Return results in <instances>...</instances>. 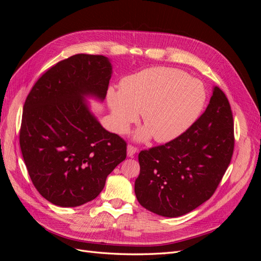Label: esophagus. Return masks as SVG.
<instances>
[{"instance_id": "1", "label": "esophagus", "mask_w": 261, "mask_h": 261, "mask_svg": "<svg viewBox=\"0 0 261 261\" xmlns=\"http://www.w3.org/2000/svg\"><path fill=\"white\" fill-rule=\"evenodd\" d=\"M137 151H138V149L136 147H134L133 145L127 146V155L128 156H133Z\"/></svg>"}]
</instances>
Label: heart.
<instances>
[{"label": "heart", "mask_w": 261, "mask_h": 261, "mask_svg": "<svg viewBox=\"0 0 261 261\" xmlns=\"http://www.w3.org/2000/svg\"><path fill=\"white\" fill-rule=\"evenodd\" d=\"M206 89L195 78L176 68L150 67L124 78L120 91L109 89L108 105L113 127L125 133L138 113L146 127L136 134L139 140L153 135L169 143L192 127L206 103Z\"/></svg>", "instance_id": "b5f03b06"}]
</instances>
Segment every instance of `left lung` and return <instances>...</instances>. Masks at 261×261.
<instances>
[{
  "label": "left lung",
  "instance_id": "left-lung-1",
  "mask_svg": "<svg viewBox=\"0 0 261 261\" xmlns=\"http://www.w3.org/2000/svg\"><path fill=\"white\" fill-rule=\"evenodd\" d=\"M232 110L213 87L201 116L183 135L138 154V202L155 215L175 218L193 211L216 192L234 150Z\"/></svg>",
  "mask_w": 261,
  "mask_h": 261
}]
</instances>
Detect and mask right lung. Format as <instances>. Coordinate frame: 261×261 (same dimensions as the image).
<instances>
[{
    "label": "right lung",
    "mask_w": 261,
    "mask_h": 261,
    "mask_svg": "<svg viewBox=\"0 0 261 261\" xmlns=\"http://www.w3.org/2000/svg\"><path fill=\"white\" fill-rule=\"evenodd\" d=\"M111 76L103 55L76 54L46 70L25 101L22 158L37 191L53 204L77 207L94 199L125 160V140L102 127L86 101H103Z\"/></svg>",
    "instance_id": "obj_1"
}]
</instances>
